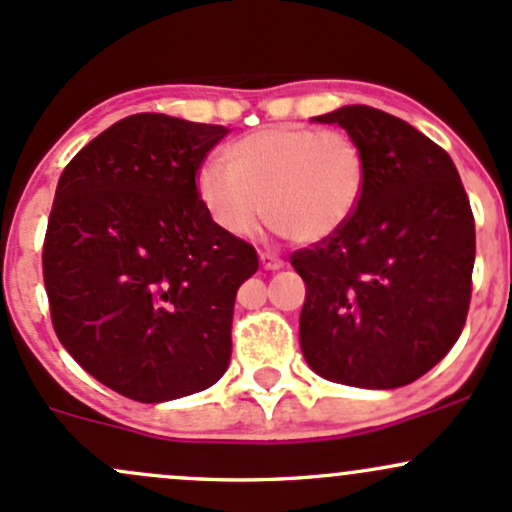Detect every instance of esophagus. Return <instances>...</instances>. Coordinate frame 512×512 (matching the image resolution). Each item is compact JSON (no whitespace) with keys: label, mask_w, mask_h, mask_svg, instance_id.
I'll list each match as a JSON object with an SVG mask.
<instances>
[{"label":"esophagus","mask_w":512,"mask_h":512,"mask_svg":"<svg viewBox=\"0 0 512 512\" xmlns=\"http://www.w3.org/2000/svg\"><path fill=\"white\" fill-rule=\"evenodd\" d=\"M258 258H261V266L266 268V271H278V268L285 266L283 258L271 254V251H261V256H258Z\"/></svg>","instance_id":"34e87169"}]
</instances>
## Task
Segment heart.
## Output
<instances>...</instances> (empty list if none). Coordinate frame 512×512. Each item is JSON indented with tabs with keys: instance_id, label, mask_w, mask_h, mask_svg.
<instances>
[{
	"instance_id": "obj_1",
	"label": "heart",
	"mask_w": 512,
	"mask_h": 512,
	"mask_svg": "<svg viewBox=\"0 0 512 512\" xmlns=\"http://www.w3.org/2000/svg\"><path fill=\"white\" fill-rule=\"evenodd\" d=\"M224 166L195 175L200 205L222 232L246 239L261 217L295 244H317L351 222L364 200L368 163L354 136L280 124L224 148Z\"/></svg>"
}]
</instances>
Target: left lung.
Listing matches in <instances>:
<instances>
[{
  "label": "left lung",
  "mask_w": 512,
  "mask_h": 512,
  "mask_svg": "<svg viewBox=\"0 0 512 512\" xmlns=\"http://www.w3.org/2000/svg\"><path fill=\"white\" fill-rule=\"evenodd\" d=\"M315 122L359 141L368 178L351 222L290 256L307 285L302 354L327 381L408 386L464 329L476 258L469 197L449 153L393 114L351 104Z\"/></svg>",
  "instance_id": "left-lung-1"
}]
</instances>
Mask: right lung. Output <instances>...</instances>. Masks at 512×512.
Listing matches in <instances>:
<instances>
[{"label": "right lung", "instance_id": "1", "mask_svg": "<svg viewBox=\"0 0 512 512\" xmlns=\"http://www.w3.org/2000/svg\"><path fill=\"white\" fill-rule=\"evenodd\" d=\"M227 126L131 114L58 180L43 283L60 344L139 403L210 388L232 359L236 290L258 271L200 205L195 175Z\"/></svg>", "mask_w": 512, "mask_h": 512}]
</instances>
